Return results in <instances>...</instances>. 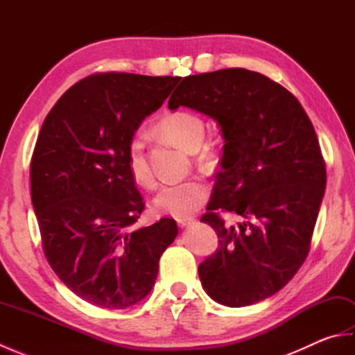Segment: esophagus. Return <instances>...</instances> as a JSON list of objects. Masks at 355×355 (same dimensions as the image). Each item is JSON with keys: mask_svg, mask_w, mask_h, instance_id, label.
<instances>
[{"mask_svg": "<svg viewBox=\"0 0 355 355\" xmlns=\"http://www.w3.org/2000/svg\"><path fill=\"white\" fill-rule=\"evenodd\" d=\"M193 221H195V220H193V218H191V216H187V218H178L177 224L180 225V227H186V225H191Z\"/></svg>", "mask_w": 355, "mask_h": 355, "instance_id": "esophagus-1", "label": "esophagus"}]
</instances>
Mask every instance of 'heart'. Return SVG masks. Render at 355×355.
Wrapping results in <instances>:
<instances>
[{
    "label": "heart",
    "instance_id": "b5f03b06",
    "mask_svg": "<svg viewBox=\"0 0 355 355\" xmlns=\"http://www.w3.org/2000/svg\"><path fill=\"white\" fill-rule=\"evenodd\" d=\"M160 130L166 137L175 141L189 153L197 150V160L205 168H214L218 155L212 148H200L205 140L206 128L201 117L189 111H173L166 114L160 123ZM126 164L135 183L143 187L154 184L153 171L145 153V141L139 134L132 135L126 145ZM209 198L207 183L198 178L184 180L180 183L164 186L154 198V207L158 214L171 216H187L198 210Z\"/></svg>",
    "mask_w": 355,
    "mask_h": 355
}]
</instances>
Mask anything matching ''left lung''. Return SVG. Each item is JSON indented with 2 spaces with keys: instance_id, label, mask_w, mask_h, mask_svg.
Returning a JSON list of instances; mask_svg holds the SVG:
<instances>
[{
  "instance_id": "8db88e82",
  "label": "left lung",
  "mask_w": 355,
  "mask_h": 355,
  "mask_svg": "<svg viewBox=\"0 0 355 355\" xmlns=\"http://www.w3.org/2000/svg\"><path fill=\"white\" fill-rule=\"evenodd\" d=\"M215 119L225 140L221 171L202 223L218 248L198 266L216 302L247 306L273 296L302 267L325 193L318 135L281 84L245 69L187 76L169 97ZM240 221L229 225L219 215Z\"/></svg>"
}]
</instances>
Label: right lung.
Listing matches in <instances>:
<instances>
[{
    "instance_id": "right-lung-1",
    "label": "right lung",
    "mask_w": 355,
    "mask_h": 355,
    "mask_svg": "<svg viewBox=\"0 0 355 355\" xmlns=\"http://www.w3.org/2000/svg\"><path fill=\"white\" fill-rule=\"evenodd\" d=\"M178 80L92 74L59 97L37 135L30 189L44 254L96 306L125 310L145 297L178 235L171 218L131 230L145 202L126 164L128 141Z\"/></svg>"
}]
</instances>
